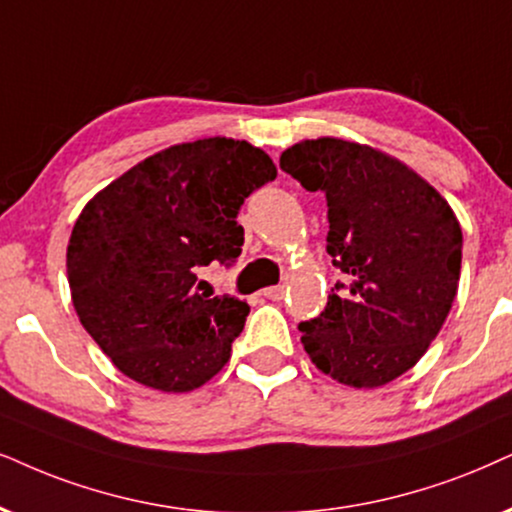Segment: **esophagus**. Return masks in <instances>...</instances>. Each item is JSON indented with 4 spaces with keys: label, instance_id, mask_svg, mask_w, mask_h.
<instances>
[{
    "label": "esophagus",
    "instance_id": "1",
    "mask_svg": "<svg viewBox=\"0 0 512 512\" xmlns=\"http://www.w3.org/2000/svg\"><path fill=\"white\" fill-rule=\"evenodd\" d=\"M283 295H286V286H271L264 290V297H267V300H274V302L283 300Z\"/></svg>",
    "mask_w": 512,
    "mask_h": 512
}]
</instances>
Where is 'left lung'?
<instances>
[{
	"label": "left lung",
	"mask_w": 512,
	"mask_h": 512,
	"mask_svg": "<svg viewBox=\"0 0 512 512\" xmlns=\"http://www.w3.org/2000/svg\"><path fill=\"white\" fill-rule=\"evenodd\" d=\"M281 170L326 193V250L347 274L326 309L297 326L304 352L342 385L392 383L428 352L456 297L454 210L411 167L354 141H300L283 151Z\"/></svg>",
	"instance_id": "obj_1"
}]
</instances>
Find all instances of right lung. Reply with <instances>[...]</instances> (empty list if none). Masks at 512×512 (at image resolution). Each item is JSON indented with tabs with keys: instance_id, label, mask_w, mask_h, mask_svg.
Masks as SVG:
<instances>
[{
	"instance_id": "obj_1",
	"label": "right lung",
	"mask_w": 512,
	"mask_h": 512,
	"mask_svg": "<svg viewBox=\"0 0 512 512\" xmlns=\"http://www.w3.org/2000/svg\"><path fill=\"white\" fill-rule=\"evenodd\" d=\"M274 179L262 148L212 137L141 160L84 205L68 243L70 295L127 378L191 392L222 371L250 307L200 295L196 269L236 262L238 210Z\"/></svg>"
}]
</instances>
